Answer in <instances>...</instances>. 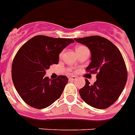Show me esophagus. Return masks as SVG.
<instances>
[{"label": "esophagus", "mask_w": 135, "mask_h": 135, "mask_svg": "<svg viewBox=\"0 0 135 135\" xmlns=\"http://www.w3.org/2000/svg\"><path fill=\"white\" fill-rule=\"evenodd\" d=\"M69 80L73 81L77 79V77H76V76H73H73H69Z\"/></svg>", "instance_id": "esophagus-1"}]
</instances>
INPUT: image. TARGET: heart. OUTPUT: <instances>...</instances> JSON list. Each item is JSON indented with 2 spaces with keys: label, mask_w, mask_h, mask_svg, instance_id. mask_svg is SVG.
<instances>
[{
  "label": "heart",
  "mask_w": 135,
  "mask_h": 135,
  "mask_svg": "<svg viewBox=\"0 0 135 135\" xmlns=\"http://www.w3.org/2000/svg\"><path fill=\"white\" fill-rule=\"evenodd\" d=\"M85 48H86V47L83 46H78L75 48V50H76V52H77V51H78V50H82V49H85Z\"/></svg>",
  "instance_id": "obj_1"
}]
</instances>
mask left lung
<instances>
[{
  "instance_id": "left-lung-1",
  "label": "left lung",
  "mask_w": 135,
  "mask_h": 135,
  "mask_svg": "<svg viewBox=\"0 0 135 135\" xmlns=\"http://www.w3.org/2000/svg\"><path fill=\"white\" fill-rule=\"evenodd\" d=\"M91 51V62L86 70L97 73L96 81L79 90L82 99L96 109H105L116 102L122 93L128 78L126 66L120 50L113 43L100 36L74 39Z\"/></svg>"
}]
</instances>
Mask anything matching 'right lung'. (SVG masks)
Wrapping results in <instances>:
<instances>
[{"instance_id": "add662e5", "label": "right lung", "mask_w": 135, "mask_h": 135, "mask_svg": "<svg viewBox=\"0 0 135 135\" xmlns=\"http://www.w3.org/2000/svg\"><path fill=\"white\" fill-rule=\"evenodd\" d=\"M73 42L71 39L37 35L18 50L12 62V78L16 90L28 105L44 109L61 96L68 78L59 75L50 80L45 76L46 70L57 64L60 52Z\"/></svg>"}]
</instances>
